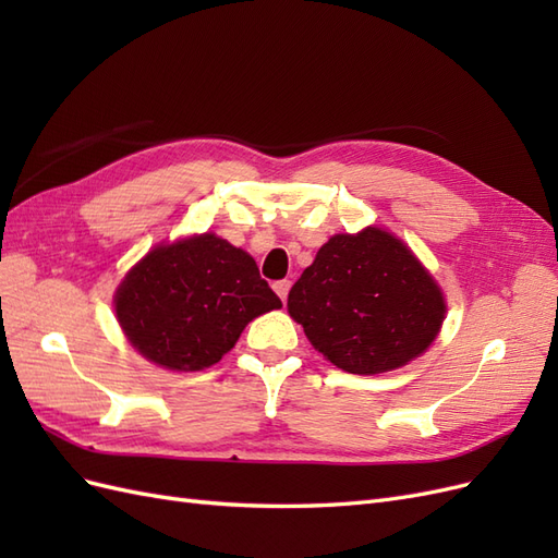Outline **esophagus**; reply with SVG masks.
<instances>
[{"label":"esophagus","instance_id":"obj_1","mask_svg":"<svg viewBox=\"0 0 558 558\" xmlns=\"http://www.w3.org/2000/svg\"><path fill=\"white\" fill-rule=\"evenodd\" d=\"M275 291L277 295L281 298V302H286V298H289V291H291V281L289 279H281L275 283Z\"/></svg>","mask_w":558,"mask_h":558}]
</instances>
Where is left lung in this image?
I'll return each instance as SVG.
<instances>
[{"label":"left lung","mask_w":558,"mask_h":558,"mask_svg":"<svg viewBox=\"0 0 558 558\" xmlns=\"http://www.w3.org/2000/svg\"><path fill=\"white\" fill-rule=\"evenodd\" d=\"M445 295L402 240L381 228L335 234L289 293L316 351L351 375L421 356L442 328Z\"/></svg>","instance_id":"8db88e82"}]
</instances>
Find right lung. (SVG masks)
<instances>
[{"mask_svg":"<svg viewBox=\"0 0 558 558\" xmlns=\"http://www.w3.org/2000/svg\"><path fill=\"white\" fill-rule=\"evenodd\" d=\"M113 307L144 359L195 373L221 361L248 320L281 300L246 251L205 232L150 248L116 289Z\"/></svg>","mask_w":558,"mask_h":558,"instance_id":"add662e5","label":"right lung"}]
</instances>
